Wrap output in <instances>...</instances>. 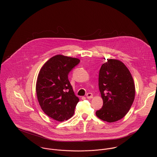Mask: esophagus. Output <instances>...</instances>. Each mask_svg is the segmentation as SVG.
I'll list each match as a JSON object with an SVG mask.
<instances>
[{
    "label": "esophagus",
    "mask_w": 157,
    "mask_h": 157,
    "mask_svg": "<svg viewBox=\"0 0 157 157\" xmlns=\"http://www.w3.org/2000/svg\"><path fill=\"white\" fill-rule=\"evenodd\" d=\"M86 96V97H87V99H91V98H93V94H92V93H87Z\"/></svg>",
    "instance_id": "34e87169"
}]
</instances>
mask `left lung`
Masks as SVG:
<instances>
[{
	"instance_id": "left-lung-1",
	"label": "left lung",
	"mask_w": 157,
	"mask_h": 157,
	"mask_svg": "<svg viewBox=\"0 0 157 157\" xmlns=\"http://www.w3.org/2000/svg\"><path fill=\"white\" fill-rule=\"evenodd\" d=\"M107 60L99 74L103 105L96 115L103 121L114 122L122 119L130 110L135 99L136 87L130 71L121 61Z\"/></svg>"
}]
</instances>
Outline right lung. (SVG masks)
<instances>
[{
    "mask_svg": "<svg viewBox=\"0 0 157 157\" xmlns=\"http://www.w3.org/2000/svg\"><path fill=\"white\" fill-rule=\"evenodd\" d=\"M80 60L57 55L43 64L38 75L36 93L42 110L59 122L70 119L79 98L68 80V73Z\"/></svg>",
    "mask_w": 157,
    "mask_h": 157,
    "instance_id": "obj_1",
    "label": "right lung"
}]
</instances>
